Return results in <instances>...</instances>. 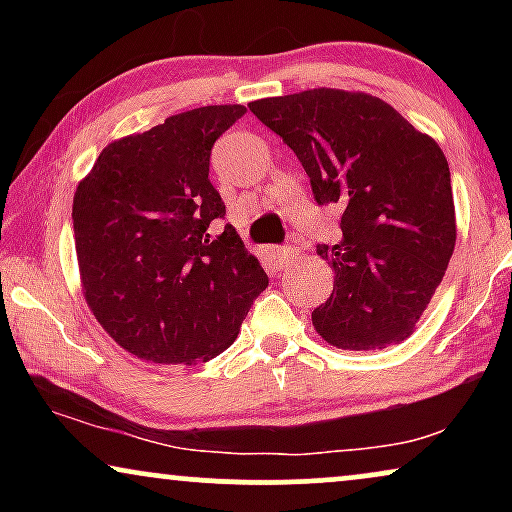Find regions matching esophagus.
<instances>
[{
    "mask_svg": "<svg viewBox=\"0 0 512 512\" xmlns=\"http://www.w3.org/2000/svg\"><path fill=\"white\" fill-rule=\"evenodd\" d=\"M296 256H298L296 249H282V247L272 249V258H275V261L279 263V268H284V265L291 263Z\"/></svg>",
    "mask_w": 512,
    "mask_h": 512,
    "instance_id": "obj_1",
    "label": "esophagus"
}]
</instances>
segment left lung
<instances>
[{
	"mask_svg": "<svg viewBox=\"0 0 512 512\" xmlns=\"http://www.w3.org/2000/svg\"><path fill=\"white\" fill-rule=\"evenodd\" d=\"M291 146L319 205L342 207V240L319 244L333 293L312 312L328 345L375 352L415 331L457 242L443 149L380 97L310 88L249 102Z\"/></svg>",
	"mask_w": 512,
	"mask_h": 512,
	"instance_id": "obj_1",
	"label": "left lung"
}]
</instances>
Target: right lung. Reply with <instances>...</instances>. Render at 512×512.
I'll list each match as a JSON object with an SVG mask.
<instances>
[{
  "label": "right lung",
  "instance_id": "1",
  "mask_svg": "<svg viewBox=\"0 0 512 512\" xmlns=\"http://www.w3.org/2000/svg\"><path fill=\"white\" fill-rule=\"evenodd\" d=\"M242 104L181 111L114 139L74 193L83 298L125 352L151 363H205L233 345L268 286L261 263L226 226L209 181L212 146Z\"/></svg>",
  "mask_w": 512,
  "mask_h": 512
}]
</instances>
